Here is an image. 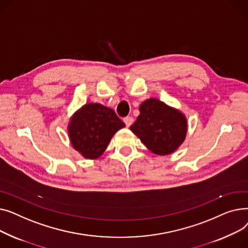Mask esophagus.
Listing matches in <instances>:
<instances>
[{"label":"esophagus","instance_id":"esophagus-1","mask_svg":"<svg viewBox=\"0 0 248 248\" xmlns=\"http://www.w3.org/2000/svg\"><path fill=\"white\" fill-rule=\"evenodd\" d=\"M124 122L125 124V125L128 127V126L132 125V124L134 122V119H133V117H131V116H126V117H124Z\"/></svg>","mask_w":248,"mask_h":248}]
</instances>
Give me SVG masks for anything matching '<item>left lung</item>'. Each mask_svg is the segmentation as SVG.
<instances>
[{"label": "left lung", "instance_id": "left-lung-1", "mask_svg": "<svg viewBox=\"0 0 248 248\" xmlns=\"http://www.w3.org/2000/svg\"><path fill=\"white\" fill-rule=\"evenodd\" d=\"M139 110L138 119L129 129L152 153L167 155L183 144L188 123L180 109L157 98H149L140 103Z\"/></svg>", "mask_w": 248, "mask_h": 248}]
</instances>
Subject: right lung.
<instances>
[{
  "mask_svg": "<svg viewBox=\"0 0 248 248\" xmlns=\"http://www.w3.org/2000/svg\"><path fill=\"white\" fill-rule=\"evenodd\" d=\"M124 126L113 109L88 102L72 114L67 133L75 151L85 159L95 160L107 150L114 134Z\"/></svg>",
  "mask_w": 248,
  "mask_h": 248,
  "instance_id": "right-lung-1",
  "label": "right lung"
}]
</instances>
